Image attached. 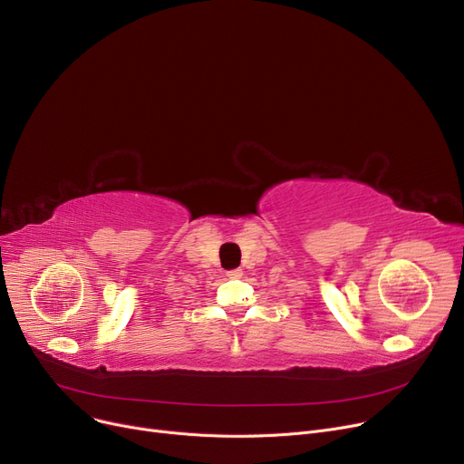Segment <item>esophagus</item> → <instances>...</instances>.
Instances as JSON below:
<instances>
[{"label":"esophagus","instance_id":"1","mask_svg":"<svg viewBox=\"0 0 464 464\" xmlns=\"http://www.w3.org/2000/svg\"><path fill=\"white\" fill-rule=\"evenodd\" d=\"M227 276H229V278H240V276H242V269L238 266V269H231V271H227Z\"/></svg>","mask_w":464,"mask_h":464}]
</instances>
